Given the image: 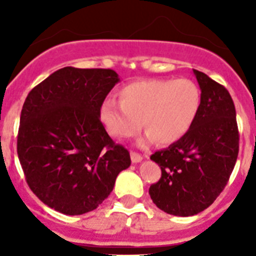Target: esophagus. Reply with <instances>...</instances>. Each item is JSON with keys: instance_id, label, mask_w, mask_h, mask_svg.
Masks as SVG:
<instances>
[{"instance_id": "esophagus-1", "label": "esophagus", "mask_w": 256, "mask_h": 256, "mask_svg": "<svg viewBox=\"0 0 256 256\" xmlns=\"http://www.w3.org/2000/svg\"><path fill=\"white\" fill-rule=\"evenodd\" d=\"M130 159H132V162H142V159H144V158H142V156L137 152H130Z\"/></svg>"}]
</instances>
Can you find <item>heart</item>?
I'll return each mask as SVG.
<instances>
[{
	"label": "heart",
	"instance_id": "heart-1",
	"mask_svg": "<svg viewBox=\"0 0 256 256\" xmlns=\"http://www.w3.org/2000/svg\"><path fill=\"white\" fill-rule=\"evenodd\" d=\"M200 101V90L190 79H140L120 88L119 101H104L100 119L115 138L133 137L142 123L148 138L169 144L188 132Z\"/></svg>",
	"mask_w": 256,
	"mask_h": 256
}]
</instances>
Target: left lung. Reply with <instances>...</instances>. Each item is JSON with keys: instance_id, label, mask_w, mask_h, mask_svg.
I'll use <instances>...</instances> for the list:
<instances>
[{"instance_id": "left-lung-1", "label": "left lung", "mask_w": 256, "mask_h": 256, "mask_svg": "<svg viewBox=\"0 0 256 256\" xmlns=\"http://www.w3.org/2000/svg\"><path fill=\"white\" fill-rule=\"evenodd\" d=\"M201 90L198 116L188 132L150 159L162 169L148 194L162 212L177 216L198 214L224 190L238 155L236 108L230 92L194 69Z\"/></svg>"}]
</instances>
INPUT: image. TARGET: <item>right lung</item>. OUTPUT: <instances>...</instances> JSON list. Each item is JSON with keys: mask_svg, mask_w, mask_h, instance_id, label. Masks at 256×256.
Masks as SVG:
<instances>
[{"mask_svg": "<svg viewBox=\"0 0 256 256\" xmlns=\"http://www.w3.org/2000/svg\"><path fill=\"white\" fill-rule=\"evenodd\" d=\"M112 69L66 66L28 94L20 115L18 156L28 186L66 216L92 212L130 165L100 120V108L119 82Z\"/></svg>", "mask_w": 256, "mask_h": 256, "instance_id": "right-lung-1", "label": "right lung"}]
</instances>
